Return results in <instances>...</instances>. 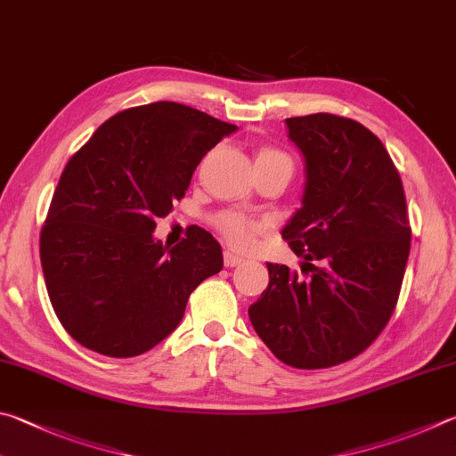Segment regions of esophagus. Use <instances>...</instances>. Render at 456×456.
Listing matches in <instances>:
<instances>
[{
	"label": "esophagus",
	"instance_id": "obj_1",
	"mask_svg": "<svg viewBox=\"0 0 456 456\" xmlns=\"http://www.w3.org/2000/svg\"><path fill=\"white\" fill-rule=\"evenodd\" d=\"M223 263H225V267H237V265L245 263L243 256L235 255L233 251H225V255H223Z\"/></svg>",
	"mask_w": 456,
	"mask_h": 456
}]
</instances>
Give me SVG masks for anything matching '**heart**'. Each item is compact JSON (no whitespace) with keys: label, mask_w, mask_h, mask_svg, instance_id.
<instances>
[{"label":"heart","mask_w":456,"mask_h":456,"mask_svg":"<svg viewBox=\"0 0 456 456\" xmlns=\"http://www.w3.org/2000/svg\"><path fill=\"white\" fill-rule=\"evenodd\" d=\"M259 155H281L273 149H265ZM217 227L223 235H225L231 245L239 247V249H249L255 243V235L261 231V225L256 221L243 217L237 213H223L217 219Z\"/></svg>","instance_id":"1"}]
</instances>
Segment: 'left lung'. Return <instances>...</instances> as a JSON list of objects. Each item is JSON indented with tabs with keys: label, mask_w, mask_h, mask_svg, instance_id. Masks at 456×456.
<instances>
[{
	"label": "left lung",
	"mask_w": 456,
	"mask_h": 456,
	"mask_svg": "<svg viewBox=\"0 0 456 456\" xmlns=\"http://www.w3.org/2000/svg\"><path fill=\"white\" fill-rule=\"evenodd\" d=\"M285 126L305 187L281 235L307 277L267 263L269 287L249 319L285 365L327 369L357 357L391 319L411 251L407 203L399 171L365 126L330 113Z\"/></svg>",
	"instance_id": "obj_1"
}]
</instances>
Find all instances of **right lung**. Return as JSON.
Returning a JSON list of instances; mask_svg holds the SVG:
<instances>
[{
	"label": "right lung",
	"mask_w": 456,
	"mask_h": 456,
	"mask_svg": "<svg viewBox=\"0 0 456 456\" xmlns=\"http://www.w3.org/2000/svg\"><path fill=\"white\" fill-rule=\"evenodd\" d=\"M235 131L157 102L113 115L65 165L39 255L49 301L79 345L115 359L147 353L177 329L197 285L223 269L221 245L205 229L171 249L153 231L203 155Z\"/></svg>",
	"instance_id": "right-lung-1"
}]
</instances>
